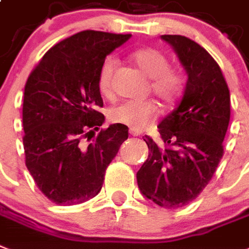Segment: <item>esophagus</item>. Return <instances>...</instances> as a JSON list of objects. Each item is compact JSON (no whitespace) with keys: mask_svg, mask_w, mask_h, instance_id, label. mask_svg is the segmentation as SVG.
I'll return each mask as SVG.
<instances>
[{"mask_svg":"<svg viewBox=\"0 0 249 249\" xmlns=\"http://www.w3.org/2000/svg\"><path fill=\"white\" fill-rule=\"evenodd\" d=\"M139 134H141L139 131L134 130V129H130V135H133V137H138Z\"/></svg>","mask_w":249,"mask_h":249,"instance_id":"obj_1","label":"esophagus"}]
</instances>
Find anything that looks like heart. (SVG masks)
<instances>
[{
	"label": "heart",
	"mask_w": 249,
	"mask_h": 249,
	"mask_svg": "<svg viewBox=\"0 0 249 249\" xmlns=\"http://www.w3.org/2000/svg\"><path fill=\"white\" fill-rule=\"evenodd\" d=\"M131 60L145 75L151 78L149 90L163 104L174 105L181 97L185 88V79L178 69L170 68L169 58L152 47L137 50ZM118 68L115 57H108L102 64L98 74V88L105 96H111L114 89V75ZM159 106L155 101H125L115 106L110 112L112 121L128 125L134 130L148 126L159 115Z\"/></svg>",
	"instance_id": "obj_1"
}]
</instances>
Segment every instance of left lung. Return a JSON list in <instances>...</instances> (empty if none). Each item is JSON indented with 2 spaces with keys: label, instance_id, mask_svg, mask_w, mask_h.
I'll use <instances>...</instances> for the list:
<instances>
[{
  "label": "left lung",
  "instance_id": "obj_1",
  "mask_svg": "<svg viewBox=\"0 0 249 249\" xmlns=\"http://www.w3.org/2000/svg\"><path fill=\"white\" fill-rule=\"evenodd\" d=\"M177 51L188 82L177 108L159 125L163 147L145 135L148 159L137 173L145 197L163 209L195 201L224 156L230 121V93L219 64L184 36H162Z\"/></svg>",
  "mask_w": 249,
  "mask_h": 249
}]
</instances>
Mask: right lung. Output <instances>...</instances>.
<instances>
[{"mask_svg":"<svg viewBox=\"0 0 249 249\" xmlns=\"http://www.w3.org/2000/svg\"><path fill=\"white\" fill-rule=\"evenodd\" d=\"M131 34L83 30L48 50L24 89L25 165L56 205H78L100 193L107 166L128 139L123 124H104L98 74L105 58Z\"/></svg>","mask_w":249,"mask_h":249,"instance_id":"add662e5","label":"right lung"}]
</instances>
